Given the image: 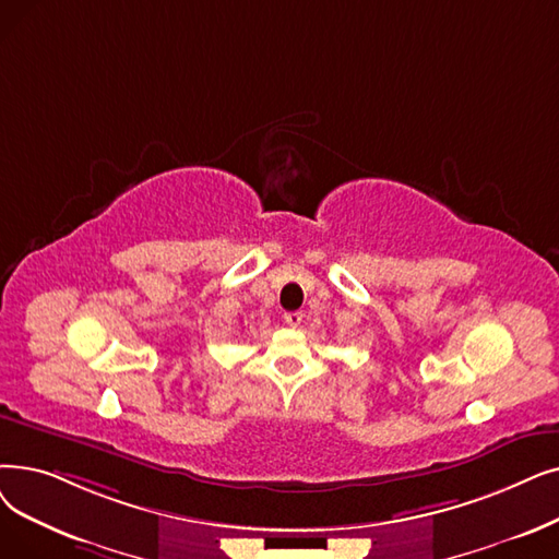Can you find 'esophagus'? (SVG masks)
<instances>
[{"label": "esophagus", "instance_id": "obj_1", "mask_svg": "<svg viewBox=\"0 0 559 559\" xmlns=\"http://www.w3.org/2000/svg\"><path fill=\"white\" fill-rule=\"evenodd\" d=\"M283 320H285V324H287V326H299V324H301V320H304V314H301V312H297V310H293V312H285V314H283Z\"/></svg>", "mask_w": 559, "mask_h": 559}]
</instances>
